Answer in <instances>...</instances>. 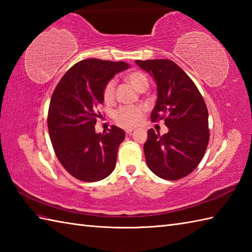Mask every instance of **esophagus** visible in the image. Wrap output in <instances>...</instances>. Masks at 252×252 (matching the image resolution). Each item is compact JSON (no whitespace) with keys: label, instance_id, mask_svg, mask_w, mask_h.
Returning <instances> with one entry per match:
<instances>
[{"label":"esophagus","instance_id":"34e87169","mask_svg":"<svg viewBox=\"0 0 252 252\" xmlns=\"http://www.w3.org/2000/svg\"><path fill=\"white\" fill-rule=\"evenodd\" d=\"M133 131H134V129H133V127H129V129H126V134H129V135L131 134Z\"/></svg>","mask_w":252,"mask_h":252}]
</instances>
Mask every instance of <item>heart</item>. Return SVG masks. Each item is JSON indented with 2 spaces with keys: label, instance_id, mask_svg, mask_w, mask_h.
I'll use <instances>...</instances> for the list:
<instances>
[{
  "label": "heart",
  "instance_id": "b5f03b06",
  "mask_svg": "<svg viewBox=\"0 0 252 252\" xmlns=\"http://www.w3.org/2000/svg\"><path fill=\"white\" fill-rule=\"evenodd\" d=\"M127 81H129L133 87L137 91L146 90L148 87V80L145 74L141 71H132L126 76ZM115 89H116V80L111 79L106 83L103 96L106 103H111L115 98ZM143 118V108L136 106H123L117 111L116 120L119 125L123 126H136Z\"/></svg>",
  "mask_w": 252,
  "mask_h": 252
}]
</instances>
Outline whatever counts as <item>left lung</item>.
Segmentation results:
<instances>
[{
  "mask_svg": "<svg viewBox=\"0 0 252 252\" xmlns=\"http://www.w3.org/2000/svg\"><path fill=\"white\" fill-rule=\"evenodd\" d=\"M157 85L153 122L164 121L169 131L148 130L144 153L148 168L159 178L180 180L195 170L209 143L208 109L191 79L169 60L135 61Z\"/></svg>",
  "mask_w": 252,
  "mask_h": 252,
  "instance_id": "left-lung-1",
  "label": "left lung"
}]
</instances>
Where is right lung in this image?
<instances>
[{
	"label": "right lung",
	"mask_w": 252,
	"mask_h": 252,
	"mask_svg": "<svg viewBox=\"0 0 252 252\" xmlns=\"http://www.w3.org/2000/svg\"><path fill=\"white\" fill-rule=\"evenodd\" d=\"M129 68L123 62L84 60L69 69L53 93L47 117L53 148L63 167L80 181H100L116 168L126 133L116 126L96 133L95 125L106 83Z\"/></svg>",
	"instance_id": "obj_1"
}]
</instances>
